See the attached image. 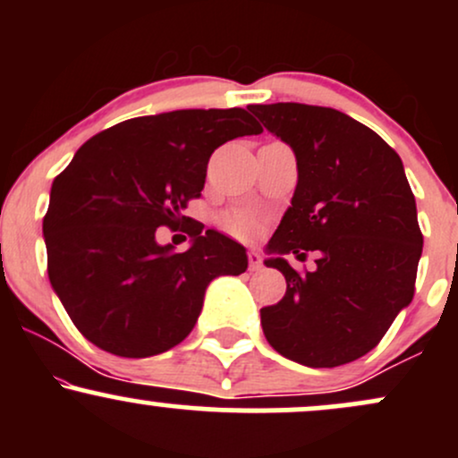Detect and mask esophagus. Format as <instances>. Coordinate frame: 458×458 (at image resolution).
Returning a JSON list of instances; mask_svg holds the SVG:
<instances>
[{
  "label": "esophagus",
  "mask_w": 458,
  "mask_h": 458,
  "mask_svg": "<svg viewBox=\"0 0 458 458\" xmlns=\"http://www.w3.org/2000/svg\"><path fill=\"white\" fill-rule=\"evenodd\" d=\"M247 260H250V271L262 269V256L259 254V251H250V254H247Z\"/></svg>",
  "instance_id": "esophagus-1"
}]
</instances>
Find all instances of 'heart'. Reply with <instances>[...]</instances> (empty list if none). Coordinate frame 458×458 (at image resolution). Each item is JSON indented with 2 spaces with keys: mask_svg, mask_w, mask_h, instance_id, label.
Segmentation results:
<instances>
[{
  "mask_svg": "<svg viewBox=\"0 0 458 458\" xmlns=\"http://www.w3.org/2000/svg\"><path fill=\"white\" fill-rule=\"evenodd\" d=\"M225 225H228V228L233 230L234 234H241V236H250L256 230L254 217H251V215H247V213L228 215V217H225Z\"/></svg>",
  "mask_w": 458,
  "mask_h": 458,
  "instance_id": "heart-1",
  "label": "heart"
}]
</instances>
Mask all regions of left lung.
Wrapping results in <instances>:
<instances>
[{"instance_id": "8db88e82", "label": "left lung", "mask_w": 458, "mask_h": 458, "mask_svg": "<svg viewBox=\"0 0 458 458\" xmlns=\"http://www.w3.org/2000/svg\"><path fill=\"white\" fill-rule=\"evenodd\" d=\"M297 159V187L269 241L267 267L286 295L260 310L277 353L334 368L375 349L413 299L422 233L401 157L366 124L338 109L303 103L250 105ZM318 254L299 274L283 259Z\"/></svg>"}]
</instances>
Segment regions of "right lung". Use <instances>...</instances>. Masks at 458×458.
<instances>
[{"mask_svg":"<svg viewBox=\"0 0 458 458\" xmlns=\"http://www.w3.org/2000/svg\"><path fill=\"white\" fill-rule=\"evenodd\" d=\"M262 127L245 109H178L101 131L51 185L47 271L75 327L98 349L150 357L187 338L207 286L247 269L245 247L182 215L215 148ZM161 225L192 247L156 243Z\"/></svg>","mask_w":458,"mask_h":458,"instance_id":"add662e5","label":"right lung"}]
</instances>
